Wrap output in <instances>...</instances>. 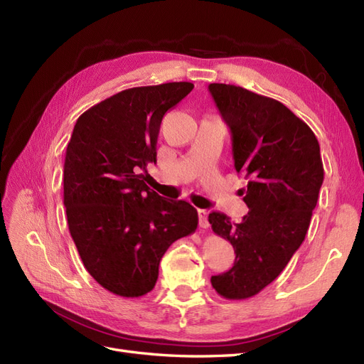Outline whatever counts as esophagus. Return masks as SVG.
Wrapping results in <instances>:
<instances>
[{"instance_id": "34e87169", "label": "esophagus", "mask_w": 364, "mask_h": 364, "mask_svg": "<svg viewBox=\"0 0 364 364\" xmlns=\"http://www.w3.org/2000/svg\"><path fill=\"white\" fill-rule=\"evenodd\" d=\"M197 214H199V226L203 228V229H206V228L209 226L206 209H197Z\"/></svg>"}]
</instances>
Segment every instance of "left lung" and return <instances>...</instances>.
Returning <instances> with one entry per match:
<instances>
[{
  "label": "left lung",
  "mask_w": 364,
  "mask_h": 364,
  "mask_svg": "<svg viewBox=\"0 0 364 364\" xmlns=\"http://www.w3.org/2000/svg\"><path fill=\"white\" fill-rule=\"evenodd\" d=\"M232 136L234 167L249 213L241 223L213 211V230L235 250L234 266L211 277L226 299H247L277 279L305 240L323 182L313 130L278 100L235 85L208 86Z\"/></svg>",
  "instance_id": "left-lung-1"
}]
</instances>
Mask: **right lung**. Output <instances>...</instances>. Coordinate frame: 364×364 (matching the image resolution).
<instances>
[{"label": "right lung", "mask_w": 364, "mask_h": 364, "mask_svg": "<svg viewBox=\"0 0 364 364\" xmlns=\"http://www.w3.org/2000/svg\"><path fill=\"white\" fill-rule=\"evenodd\" d=\"M193 87H130L87 109L74 126L63 165L68 228L85 269L114 294L151 291L164 253L199 223L194 206L164 199L144 182L165 112Z\"/></svg>", "instance_id": "add662e5"}]
</instances>
